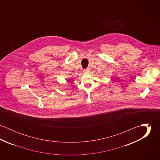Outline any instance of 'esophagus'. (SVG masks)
<instances>
[{
  "label": "esophagus",
  "instance_id": "obj_1",
  "mask_svg": "<svg viewBox=\"0 0 160 160\" xmlns=\"http://www.w3.org/2000/svg\"><path fill=\"white\" fill-rule=\"evenodd\" d=\"M90 71V69L89 68H86L85 69H84V71H83V72H88L89 71Z\"/></svg>",
  "mask_w": 160,
  "mask_h": 160
}]
</instances>
